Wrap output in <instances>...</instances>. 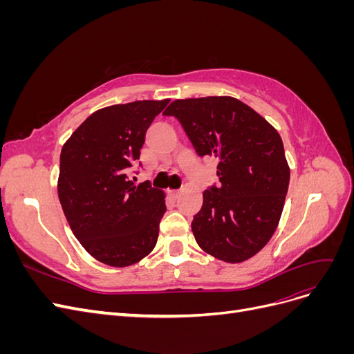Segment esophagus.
Returning a JSON list of instances; mask_svg holds the SVG:
<instances>
[{
	"label": "esophagus",
	"instance_id": "1",
	"mask_svg": "<svg viewBox=\"0 0 354 354\" xmlns=\"http://www.w3.org/2000/svg\"><path fill=\"white\" fill-rule=\"evenodd\" d=\"M180 194H181L180 190H173V192H169V196L173 198V199H177L180 196Z\"/></svg>",
	"mask_w": 354,
	"mask_h": 354
}]
</instances>
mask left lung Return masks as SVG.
<instances>
[{
    "instance_id": "left-lung-1",
    "label": "left lung",
    "mask_w": 354,
    "mask_h": 354,
    "mask_svg": "<svg viewBox=\"0 0 354 354\" xmlns=\"http://www.w3.org/2000/svg\"><path fill=\"white\" fill-rule=\"evenodd\" d=\"M164 115L177 118L199 156L218 159L220 185L203 192L192 221L198 245L226 263L251 259L273 236L288 192L279 133L229 95L174 100Z\"/></svg>"
}]
</instances>
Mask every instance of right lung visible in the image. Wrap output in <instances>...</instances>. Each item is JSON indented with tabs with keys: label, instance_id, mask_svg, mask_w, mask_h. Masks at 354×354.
Segmentation results:
<instances>
[{
	"label": "right lung",
	"instance_id": "1",
	"mask_svg": "<svg viewBox=\"0 0 354 354\" xmlns=\"http://www.w3.org/2000/svg\"><path fill=\"white\" fill-rule=\"evenodd\" d=\"M168 102L108 106L91 113L62 147L63 212L85 251L108 266L136 264L156 245L165 195L149 181L136 185L131 168L147 128Z\"/></svg>",
	"mask_w": 354,
	"mask_h": 354
}]
</instances>
